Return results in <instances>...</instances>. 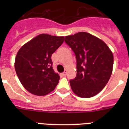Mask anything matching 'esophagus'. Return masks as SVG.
<instances>
[{"label":"esophagus","instance_id":"1","mask_svg":"<svg viewBox=\"0 0 129 129\" xmlns=\"http://www.w3.org/2000/svg\"><path fill=\"white\" fill-rule=\"evenodd\" d=\"M67 70H64V72L62 73V75L65 76L66 75H67Z\"/></svg>","mask_w":129,"mask_h":129}]
</instances>
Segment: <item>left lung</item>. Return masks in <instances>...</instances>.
<instances>
[{
  "instance_id": "8db88e82",
  "label": "left lung",
  "mask_w": 129,
  "mask_h": 129,
  "mask_svg": "<svg viewBox=\"0 0 129 129\" xmlns=\"http://www.w3.org/2000/svg\"><path fill=\"white\" fill-rule=\"evenodd\" d=\"M64 41L75 53L77 76L70 80L76 95L88 98L100 93L112 72L114 56L102 40L89 33L79 32L66 36Z\"/></svg>"
}]
</instances>
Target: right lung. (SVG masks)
Instances as JSON below:
<instances>
[{
    "mask_svg": "<svg viewBox=\"0 0 129 129\" xmlns=\"http://www.w3.org/2000/svg\"><path fill=\"white\" fill-rule=\"evenodd\" d=\"M64 40L63 36L40 34L19 49L15 69L21 84L29 93L46 95L56 87L60 77L52 68L51 56Z\"/></svg>",
    "mask_w": 129,
    "mask_h": 129,
    "instance_id": "right-lung-1",
    "label": "right lung"
}]
</instances>
